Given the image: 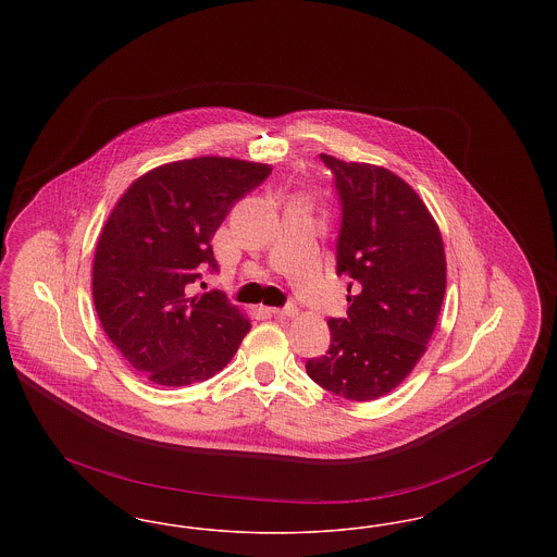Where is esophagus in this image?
Masks as SVG:
<instances>
[{
  "label": "esophagus",
  "instance_id": "esophagus-1",
  "mask_svg": "<svg viewBox=\"0 0 557 557\" xmlns=\"http://www.w3.org/2000/svg\"><path fill=\"white\" fill-rule=\"evenodd\" d=\"M267 313H269V315H275V318H294V315L298 313V309H296L294 305H288V307H284V309L269 307V309H267Z\"/></svg>",
  "mask_w": 557,
  "mask_h": 557
}]
</instances>
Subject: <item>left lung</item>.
Returning a JSON list of instances; mask_svg holds the SVG:
<instances>
[{
    "instance_id": "obj_1",
    "label": "left lung",
    "mask_w": 557,
    "mask_h": 557,
    "mask_svg": "<svg viewBox=\"0 0 557 557\" xmlns=\"http://www.w3.org/2000/svg\"><path fill=\"white\" fill-rule=\"evenodd\" d=\"M321 160L343 202L336 273L350 280V307L327 319L330 348L305 368L321 388L363 403L395 391L424 357L447 288L445 246L418 191L393 171Z\"/></svg>"
}]
</instances>
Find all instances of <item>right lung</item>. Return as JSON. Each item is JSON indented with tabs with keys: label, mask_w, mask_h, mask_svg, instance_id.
<instances>
[{
	"label": "right lung",
	"mask_w": 557,
	"mask_h": 557,
	"mask_svg": "<svg viewBox=\"0 0 557 557\" xmlns=\"http://www.w3.org/2000/svg\"><path fill=\"white\" fill-rule=\"evenodd\" d=\"M263 162L200 157L137 177L110 212L94 257V305L123 359L159 386L205 382L223 370L250 319L219 292L189 294L211 239L246 191L263 184Z\"/></svg>",
	"instance_id": "obj_1"
}]
</instances>
